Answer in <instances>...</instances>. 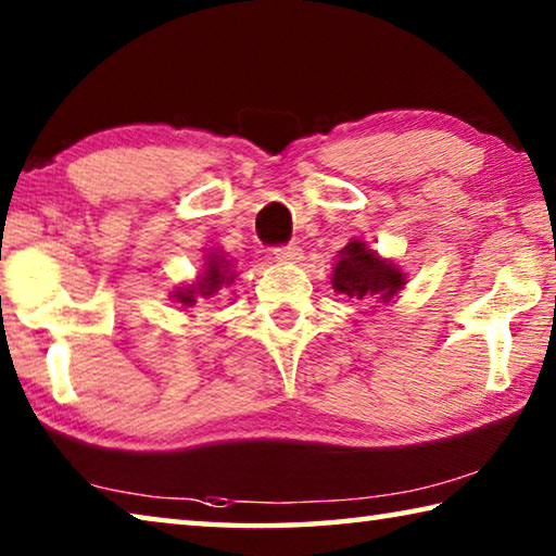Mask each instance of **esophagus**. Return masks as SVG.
Segmentation results:
<instances>
[{
	"label": "esophagus",
	"instance_id": "obj_1",
	"mask_svg": "<svg viewBox=\"0 0 556 556\" xmlns=\"http://www.w3.org/2000/svg\"><path fill=\"white\" fill-rule=\"evenodd\" d=\"M271 255L279 262H296L301 260V248L296 242H287V244H277L275 250H271Z\"/></svg>",
	"mask_w": 556,
	"mask_h": 556
}]
</instances>
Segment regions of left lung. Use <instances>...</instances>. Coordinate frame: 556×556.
<instances>
[{
  "label": "left lung",
  "mask_w": 556,
  "mask_h": 556,
  "mask_svg": "<svg viewBox=\"0 0 556 556\" xmlns=\"http://www.w3.org/2000/svg\"><path fill=\"white\" fill-rule=\"evenodd\" d=\"M331 285L348 296L363 299L378 294L380 299H390L397 294V289H402L404 277L394 269V265L375 257V252L365 248L363 242L353 240L343 250V257L338 260Z\"/></svg>",
  "instance_id": "8db88e82"
}]
</instances>
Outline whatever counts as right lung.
<instances>
[{
    "label": "right lung",
    "mask_w": 556,
    "mask_h": 556,
    "mask_svg": "<svg viewBox=\"0 0 556 556\" xmlns=\"http://www.w3.org/2000/svg\"><path fill=\"white\" fill-rule=\"evenodd\" d=\"M228 265H223V257H215L213 255V260H208V269H205V277L201 279V285H193V287H188V289H181L176 294V299L181 301V304H186V306H193L195 304V294H201L203 299L205 296H211V294H215V291H218L225 281H232V277H228V269H225ZM235 275V271H232Z\"/></svg>",
    "instance_id": "right-lung-1"
}]
</instances>
